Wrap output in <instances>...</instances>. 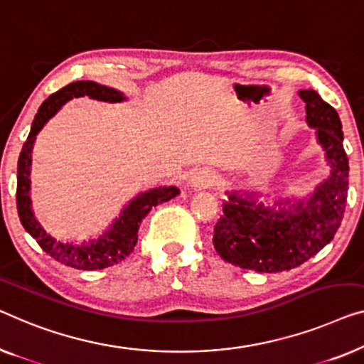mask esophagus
Masks as SVG:
<instances>
[{
	"label": "esophagus",
	"instance_id": "obj_1",
	"mask_svg": "<svg viewBox=\"0 0 364 364\" xmlns=\"http://www.w3.org/2000/svg\"><path fill=\"white\" fill-rule=\"evenodd\" d=\"M215 173L210 172V171H198L195 172V176L192 177V186L197 187V188H207V187H212L215 183Z\"/></svg>",
	"mask_w": 364,
	"mask_h": 364
}]
</instances>
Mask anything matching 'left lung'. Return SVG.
Masks as SVG:
<instances>
[{
  "label": "left lung",
  "mask_w": 364,
  "mask_h": 364,
  "mask_svg": "<svg viewBox=\"0 0 364 364\" xmlns=\"http://www.w3.org/2000/svg\"><path fill=\"white\" fill-rule=\"evenodd\" d=\"M307 123L317 128L331 166V176L307 200L274 212L230 193L213 228V246L221 259L256 272L294 269L333 240L343 220L348 195V157L341 121L315 90H300Z\"/></svg>",
  "instance_id": "obj_1"
}]
</instances>
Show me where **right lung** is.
I'll list each match as a JSON object with an SVG mask.
<instances>
[{
  "instance_id": "obj_1",
  "label": "right lung",
  "mask_w": 364,
  "mask_h": 364,
  "mask_svg": "<svg viewBox=\"0 0 364 364\" xmlns=\"http://www.w3.org/2000/svg\"><path fill=\"white\" fill-rule=\"evenodd\" d=\"M77 97H90L102 102H123V93L100 85L97 82L80 80L72 82L60 90L52 93L44 103L41 105L38 114L31 126V133L24 141L18 159V188H16V207L24 230L38 241V245L50 257L62 264L75 267L83 271H97L105 267L114 266L133 252L136 243H138V230L143 218L151 212L152 207L162 202H169L171 198L177 197L178 188L176 187H159L152 188L149 192L141 193L134 198L128 207L123 210V215L114 221L112 230L105 236H100L97 243L73 246L55 241L36 220L33 210H31L29 198V167H31V149L36 139V134L42 129L46 121L59 112L62 105L68 100Z\"/></svg>"
}]
</instances>
